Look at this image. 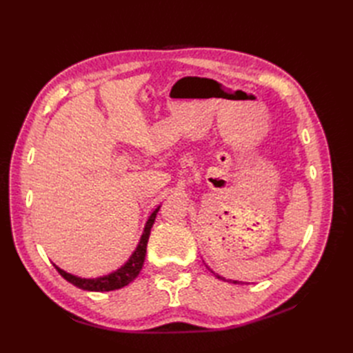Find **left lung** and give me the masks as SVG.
Returning a JSON list of instances; mask_svg holds the SVG:
<instances>
[{
	"label": "left lung",
	"instance_id": "left-lung-1",
	"mask_svg": "<svg viewBox=\"0 0 353 353\" xmlns=\"http://www.w3.org/2000/svg\"><path fill=\"white\" fill-rule=\"evenodd\" d=\"M210 271H212V270H210ZM212 272H213V271H212ZM213 274H215V272H213ZM215 276H218V279H219V280H225V279H223V276H221V275H218V274H215ZM230 281H231V280H230ZM231 283H234V284H237L239 281H231Z\"/></svg>",
	"mask_w": 353,
	"mask_h": 353
}]
</instances>
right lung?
<instances>
[{
    "instance_id": "right-lung-1",
    "label": "right lung",
    "mask_w": 353,
    "mask_h": 353,
    "mask_svg": "<svg viewBox=\"0 0 353 353\" xmlns=\"http://www.w3.org/2000/svg\"><path fill=\"white\" fill-rule=\"evenodd\" d=\"M159 209H160V206H157L152 215L148 216L144 231H143V236L140 239V243H138L137 249L130 256V259H128L121 266V268H117L116 271H113L108 275L97 276V279H82V276L69 274L66 271H63L61 268H59L57 265H54L56 270L66 281L82 288V290H88V292H112V290H117V288H122V287L128 285L137 279L138 274H140V271L143 268L144 259H145V252H147V241H148V237H150V231H152V227L154 223Z\"/></svg>"
}]
</instances>
